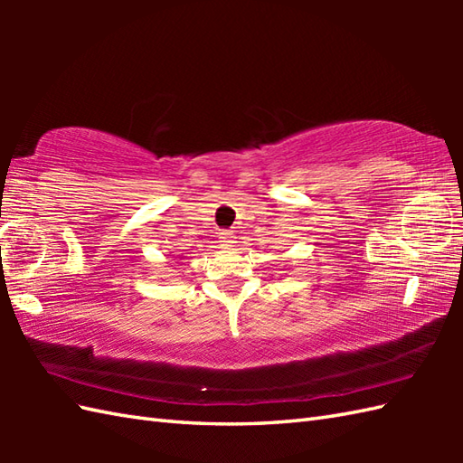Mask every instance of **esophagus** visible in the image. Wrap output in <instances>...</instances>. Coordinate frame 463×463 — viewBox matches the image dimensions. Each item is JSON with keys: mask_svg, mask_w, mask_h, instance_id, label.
I'll return each instance as SVG.
<instances>
[{"mask_svg": "<svg viewBox=\"0 0 463 463\" xmlns=\"http://www.w3.org/2000/svg\"><path fill=\"white\" fill-rule=\"evenodd\" d=\"M221 234H222V237H221L222 241H221V242L224 244V247H232V242H234V241H232V239H234L232 232H231V231H224V232H221Z\"/></svg>", "mask_w": 463, "mask_h": 463, "instance_id": "esophagus-1", "label": "esophagus"}]
</instances>
